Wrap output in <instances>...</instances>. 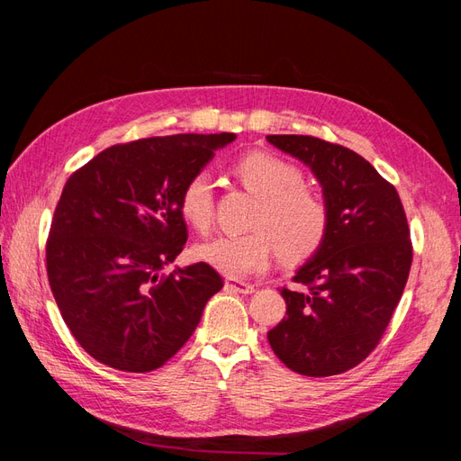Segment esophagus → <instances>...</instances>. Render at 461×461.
Masks as SVG:
<instances>
[{
    "instance_id": "34e87169",
    "label": "esophagus",
    "mask_w": 461,
    "mask_h": 461,
    "mask_svg": "<svg viewBox=\"0 0 461 461\" xmlns=\"http://www.w3.org/2000/svg\"><path fill=\"white\" fill-rule=\"evenodd\" d=\"M225 286H227L230 292H239V294H252V292L256 290L254 285L242 283V281H232V278H229V281L225 283Z\"/></svg>"
}]
</instances>
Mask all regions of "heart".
<instances>
[{
    "mask_svg": "<svg viewBox=\"0 0 461 461\" xmlns=\"http://www.w3.org/2000/svg\"><path fill=\"white\" fill-rule=\"evenodd\" d=\"M240 185L259 198L252 219L258 227L246 234H219L202 242L196 256L219 273L242 278L267 267L273 244L285 261H302L323 242L329 209L319 194L303 185V175L292 163L269 151H249L232 165ZM178 212L200 232L213 219V183L207 173H196L180 190Z\"/></svg>",
    "mask_w": 461,
    "mask_h": 461,
    "instance_id": "b5f03b06",
    "label": "heart"
}]
</instances>
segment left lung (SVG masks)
Returning <instances> with one entry per match:
<instances>
[{
	"label": "left lung",
	"instance_id": "left-lung-1",
	"mask_svg": "<svg viewBox=\"0 0 461 461\" xmlns=\"http://www.w3.org/2000/svg\"><path fill=\"white\" fill-rule=\"evenodd\" d=\"M267 142L310 167L329 209L323 242L294 275L308 290L283 288L286 317L267 339L288 369L339 375L373 352L402 298L411 267L406 213L396 188L356 151L298 134Z\"/></svg>",
	"mask_w": 461,
	"mask_h": 461
}]
</instances>
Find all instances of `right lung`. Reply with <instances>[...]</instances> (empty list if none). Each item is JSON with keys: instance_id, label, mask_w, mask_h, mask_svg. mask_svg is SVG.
<instances>
[{"instance_id": "right-lung-1", "label": "right lung", "mask_w": 461, "mask_h": 461, "mask_svg": "<svg viewBox=\"0 0 461 461\" xmlns=\"http://www.w3.org/2000/svg\"><path fill=\"white\" fill-rule=\"evenodd\" d=\"M236 134L144 138L97 153L67 180L46 246L53 298L77 342L121 371L161 367L222 288L203 261L163 273L183 252L186 180Z\"/></svg>"}]
</instances>
